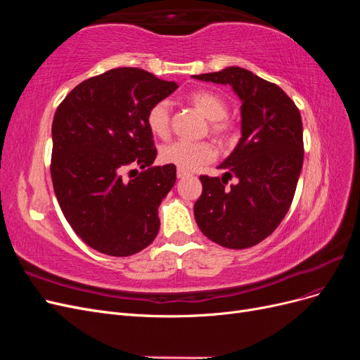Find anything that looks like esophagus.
I'll return each instance as SVG.
<instances>
[{
  "label": "esophagus",
  "mask_w": 360,
  "mask_h": 360,
  "mask_svg": "<svg viewBox=\"0 0 360 360\" xmlns=\"http://www.w3.org/2000/svg\"><path fill=\"white\" fill-rule=\"evenodd\" d=\"M188 176H189V172L177 169V177H179V179H184V177H188Z\"/></svg>",
  "instance_id": "esophagus-1"
}]
</instances>
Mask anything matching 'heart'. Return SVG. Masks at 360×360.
<instances>
[{
	"mask_svg": "<svg viewBox=\"0 0 360 360\" xmlns=\"http://www.w3.org/2000/svg\"><path fill=\"white\" fill-rule=\"evenodd\" d=\"M189 102L210 120V132L221 143H226L233 136V124L226 118L228 105L224 97L210 90H197L189 94ZM147 127L158 138H167L171 129V103L167 99L155 102L148 108L146 117ZM159 158L163 163L177 167L181 171H195L205 163L214 160L216 148L209 141L189 143V141H172L160 148Z\"/></svg>",
	"mask_w": 360,
	"mask_h": 360,
	"instance_id": "1",
	"label": "heart"
}]
</instances>
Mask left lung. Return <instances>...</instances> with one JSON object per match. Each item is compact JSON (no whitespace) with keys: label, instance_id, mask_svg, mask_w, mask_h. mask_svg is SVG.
Wrapping results in <instances>:
<instances>
[{"label":"left lung","instance_id":"8db88e82","mask_svg":"<svg viewBox=\"0 0 360 360\" xmlns=\"http://www.w3.org/2000/svg\"><path fill=\"white\" fill-rule=\"evenodd\" d=\"M230 84L240 97L242 138L221 165L224 177L201 176L195 221L212 242L246 249L263 242L284 219L303 165V127L297 106L284 90L242 68L193 75ZM239 179L226 188L225 176Z\"/></svg>","mask_w":360,"mask_h":360}]
</instances>
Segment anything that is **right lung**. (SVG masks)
I'll return each instance as SVG.
<instances>
[{
  "label": "right lung",
  "mask_w": 360,
  "mask_h": 360,
  "mask_svg": "<svg viewBox=\"0 0 360 360\" xmlns=\"http://www.w3.org/2000/svg\"><path fill=\"white\" fill-rule=\"evenodd\" d=\"M177 86L118 68L76 85L53 115L56 197L73 231L102 254L134 255L159 233L158 209L176 183V167H151L158 150L146 117ZM134 166L141 171L124 181V169Z\"/></svg>",
  "instance_id": "obj_1"
}]
</instances>
